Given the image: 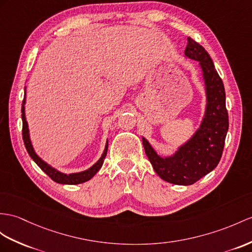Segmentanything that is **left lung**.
I'll use <instances>...</instances> for the list:
<instances>
[{"mask_svg": "<svg viewBox=\"0 0 252 252\" xmlns=\"http://www.w3.org/2000/svg\"><path fill=\"white\" fill-rule=\"evenodd\" d=\"M187 41L185 55L199 61L205 80L207 106L203 122L194 136L172 157H159L151 144L142 139L145 154L155 172L165 182L185 186L191 185L217 167L229 128L222 80L205 49L191 37H187Z\"/></svg>", "mask_w": 252, "mask_h": 252, "instance_id": "8db88e82", "label": "left lung"}]
</instances>
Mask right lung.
Here are the masks:
<instances>
[{
	"label": "right lung",
	"instance_id": "1",
	"mask_svg": "<svg viewBox=\"0 0 252 252\" xmlns=\"http://www.w3.org/2000/svg\"><path fill=\"white\" fill-rule=\"evenodd\" d=\"M24 103H26V95L23 97L22 100V107H21V113H22V139L24 145H26V149L29 153V155L31 156V158L36 162V164L44 171V172L50 177L52 181H54L55 183L59 184H66V185H77V184H81L84 182H88L89 180H91L93 177L99 169L101 168V165L105 161V158L107 155V151H108V142L106 144V149L105 152H103L102 156L100 157L99 160H98L93 167H91L90 169H88L87 171H83V172L80 173H73V174H64L59 172L58 170L53 169L50 165L47 164L45 161H42L41 159L35 154V152L33 150V146L31 144V140H30V136H29V128H28V123L26 120V113H24Z\"/></svg>",
	"mask_w": 252,
	"mask_h": 252
}]
</instances>
